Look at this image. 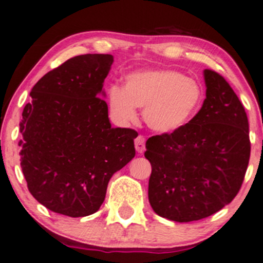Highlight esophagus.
<instances>
[{
    "label": "esophagus",
    "instance_id": "34e87169",
    "mask_svg": "<svg viewBox=\"0 0 263 263\" xmlns=\"http://www.w3.org/2000/svg\"><path fill=\"white\" fill-rule=\"evenodd\" d=\"M134 145H135V150H137L138 153H144V150H145V138L143 137V135H139V137L137 138L134 141Z\"/></svg>",
    "mask_w": 263,
    "mask_h": 263
}]
</instances>
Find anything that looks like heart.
<instances>
[{"label":"heart","instance_id":"b5f03b06","mask_svg":"<svg viewBox=\"0 0 263 263\" xmlns=\"http://www.w3.org/2000/svg\"><path fill=\"white\" fill-rule=\"evenodd\" d=\"M202 100V90L194 78L176 70L147 69L130 73L124 88L108 90L111 114L122 124L137 119V108L152 130L167 134L185 125Z\"/></svg>","mask_w":263,"mask_h":263}]
</instances>
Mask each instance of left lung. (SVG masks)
<instances>
[{"instance_id":"1","label":"left lung","mask_w":263,"mask_h":263,"mask_svg":"<svg viewBox=\"0 0 263 263\" xmlns=\"http://www.w3.org/2000/svg\"><path fill=\"white\" fill-rule=\"evenodd\" d=\"M206 98L193 119L146 141L152 164L149 202L159 216L190 222L234 200L250 160L249 120L240 99L219 73L203 69Z\"/></svg>"}]
</instances>
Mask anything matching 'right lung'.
<instances>
[{"label": "right lung", "mask_w": 263, "mask_h": 263, "mask_svg": "<svg viewBox=\"0 0 263 263\" xmlns=\"http://www.w3.org/2000/svg\"><path fill=\"white\" fill-rule=\"evenodd\" d=\"M114 58L82 54L44 74L25 105L18 145L29 193L48 210H99L114 173L135 156L133 129L113 128L103 88Z\"/></svg>", "instance_id": "obj_1"}]
</instances>
